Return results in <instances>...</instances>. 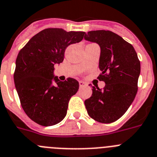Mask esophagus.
<instances>
[{"label": "esophagus", "instance_id": "34e87169", "mask_svg": "<svg viewBox=\"0 0 157 157\" xmlns=\"http://www.w3.org/2000/svg\"><path fill=\"white\" fill-rule=\"evenodd\" d=\"M79 85H80V87H85L87 84H86L85 82L84 81H79Z\"/></svg>", "mask_w": 157, "mask_h": 157}]
</instances>
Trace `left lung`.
<instances>
[{
  "label": "left lung",
  "instance_id": "1",
  "mask_svg": "<svg viewBox=\"0 0 157 157\" xmlns=\"http://www.w3.org/2000/svg\"><path fill=\"white\" fill-rule=\"evenodd\" d=\"M84 39L101 48L98 79L105 83L84 101L87 113L94 121L109 124L120 119L130 107L138 91L140 61L135 48L121 36L109 30L87 32Z\"/></svg>",
  "mask_w": 157,
  "mask_h": 157
}]
</instances>
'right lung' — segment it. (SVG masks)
<instances>
[{
  "label": "right lung",
  "instance_id": "add662e5",
  "mask_svg": "<svg viewBox=\"0 0 157 157\" xmlns=\"http://www.w3.org/2000/svg\"><path fill=\"white\" fill-rule=\"evenodd\" d=\"M84 32L48 28L31 38L19 52L14 81L24 112L41 126H52L66 117L70 98L79 83L54 77V66L63 63L66 48L81 41Z\"/></svg>",
  "mask_w": 157,
  "mask_h": 157
}]
</instances>
